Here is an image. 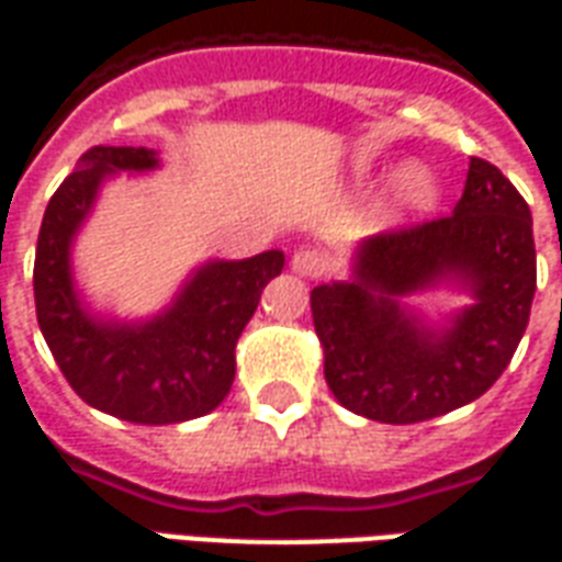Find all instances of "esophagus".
Returning <instances> with one entry per match:
<instances>
[{
	"label": "esophagus",
	"instance_id": "obj_1",
	"mask_svg": "<svg viewBox=\"0 0 562 562\" xmlns=\"http://www.w3.org/2000/svg\"><path fill=\"white\" fill-rule=\"evenodd\" d=\"M330 265H334V261H330V256H327L324 249H315V247H301L292 256L294 273L310 277V280H318V277H324V273L330 270Z\"/></svg>",
	"mask_w": 562,
	"mask_h": 562
}]
</instances>
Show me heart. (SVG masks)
<instances>
[{
  "label": "heart",
  "mask_w": 562,
  "mask_h": 562,
  "mask_svg": "<svg viewBox=\"0 0 562 562\" xmlns=\"http://www.w3.org/2000/svg\"><path fill=\"white\" fill-rule=\"evenodd\" d=\"M402 187H405V196H408V202H414L417 207L431 205L435 196H438V187H435L429 172H423V169H411Z\"/></svg>",
  "instance_id": "heart-1"
}]
</instances>
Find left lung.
<instances>
[{"mask_svg":"<svg viewBox=\"0 0 562 562\" xmlns=\"http://www.w3.org/2000/svg\"><path fill=\"white\" fill-rule=\"evenodd\" d=\"M443 276H461L477 303L429 335L395 297ZM533 292L530 207L497 166L471 157L452 214L386 228L360 247L355 280L313 289L327 386L348 411L396 426L461 408L509 366Z\"/></svg>","mask_w":562,"mask_h":562,"instance_id":"left-lung-1","label":"left lung"}]
</instances>
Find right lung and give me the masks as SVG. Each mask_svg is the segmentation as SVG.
<instances>
[{"label":"right lung","mask_w":562,"mask_h":562,"mask_svg":"<svg viewBox=\"0 0 562 562\" xmlns=\"http://www.w3.org/2000/svg\"><path fill=\"white\" fill-rule=\"evenodd\" d=\"M157 157L133 145H94L49 199L35 249L37 327L74 393L91 408L143 426L202 417L228 396L235 345L280 277L285 256L268 249L244 261H211L187 282L172 310L148 324H101L82 313L70 282L68 249L110 172L154 169Z\"/></svg>","instance_id":"add662e5"}]
</instances>
